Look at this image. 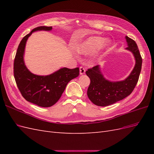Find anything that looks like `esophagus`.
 Instances as JSON below:
<instances>
[{
	"label": "esophagus",
	"instance_id": "esophagus-1",
	"mask_svg": "<svg viewBox=\"0 0 154 154\" xmlns=\"http://www.w3.org/2000/svg\"><path fill=\"white\" fill-rule=\"evenodd\" d=\"M80 74H84L85 72V69L83 67H80Z\"/></svg>",
	"mask_w": 154,
	"mask_h": 154
}]
</instances>
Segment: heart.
I'll return each mask as SVG.
<instances>
[{
    "instance_id": "heart-1",
    "label": "heart",
    "mask_w": 154,
    "mask_h": 154,
    "mask_svg": "<svg viewBox=\"0 0 154 154\" xmlns=\"http://www.w3.org/2000/svg\"><path fill=\"white\" fill-rule=\"evenodd\" d=\"M105 42V38L100 36H92L79 44L76 47L77 52L85 55L91 54L100 49ZM105 45H108L106 42Z\"/></svg>"
}]
</instances>
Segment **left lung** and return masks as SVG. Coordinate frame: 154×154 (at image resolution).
Wrapping results in <instances>:
<instances>
[{
    "label": "left lung",
    "instance_id": "8db88e82",
    "mask_svg": "<svg viewBox=\"0 0 154 154\" xmlns=\"http://www.w3.org/2000/svg\"><path fill=\"white\" fill-rule=\"evenodd\" d=\"M128 47L133 53L136 65L132 72L125 80L112 82L106 79L100 72L99 66L88 69L86 74L91 83L87 89V96L96 105L105 106L122 100L134 91L139 80L142 66V58L137 45L134 40L126 36Z\"/></svg>",
    "mask_w": 154,
    "mask_h": 154
}]
</instances>
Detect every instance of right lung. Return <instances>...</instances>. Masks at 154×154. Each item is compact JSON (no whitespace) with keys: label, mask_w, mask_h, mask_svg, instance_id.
I'll use <instances>...</instances> for the list:
<instances>
[{"label":"right lung","mask_w":154,"mask_h":154,"mask_svg":"<svg viewBox=\"0 0 154 154\" xmlns=\"http://www.w3.org/2000/svg\"><path fill=\"white\" fill-rule=\"evenodd\" d=\"M53 27L40 26L26 35L18 45L14 60V78L18 90L27 101L42 107L53 106L59 100L67 83L80 74V69L62 68L48 76L32 74L25 66L24 53L26 41L32 32L50 31Z\"/></svg>","instance_id":"1"}]
</instances>
